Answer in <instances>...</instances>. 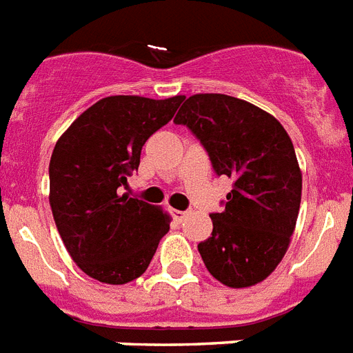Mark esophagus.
Returning a JSON list of instances; mask_svg holds the SVG:
<instances>
[{
  "label": "esophagus",
  "mask_w": 353,
  "mask_h": 353,
  "mask_svg": "<svg viewBox=\"0 0 353 353\" xmlns=\"http://www.w3.org/2000/svg\"><path fill=\"white\" fill-rule=\"evenodd\" d=\"M173 216H174V220H179V222H182L183 218L188 216V211H176V209H173Z\"/></svg>",
  "instance_id": "34e87169"
}]
</instances>
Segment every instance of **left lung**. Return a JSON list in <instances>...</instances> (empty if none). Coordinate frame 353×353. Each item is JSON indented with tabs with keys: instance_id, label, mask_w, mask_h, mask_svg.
Returning a JSON list of instances; mask_svg holds the SVG:
<instances>
[{
	"instance_id": "8db88e82",
	"label": "left lung",
	"mask_w": 353,
	"mask_h": 353,
	"mask_svg": "<svg viewBox=\"0 0 353 353\" xmlns=\"http://www.w3.org/2000/svg\"><path fill=\"white\" fill-rule=\"evenodd\" d=\"M208 151L214 173L231 176L212 232L198 243L208 270L232 288L263 281L290 243L301 203V171L292 141L272 115L222 93L185 99L174 117Z\"/></svg>"
}]
</instances>
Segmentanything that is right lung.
<instances>
[{
	"label": "right lung",
	"instance_id": "1",
	"mask_svg": "<svg viewBox=\"0 0 353 353\" xmlns=\"http://www.w3.org/2000/svg\"><path fill=\"white\" fill-rule=\"evenodd\" d=\"M182 101V95L101 99L55 144L48 168L52 214L72 260L90 278L110 285L133 281L170 231L162 209L121 189L139 170L142 145Z\"/></svg>",
	"mask_w": 353,
	"mask_h": 353
}]
</instances>
